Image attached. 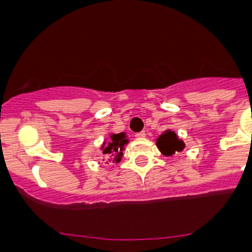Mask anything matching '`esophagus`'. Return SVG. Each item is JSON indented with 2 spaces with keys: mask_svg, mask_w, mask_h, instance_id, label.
Wrapping results in <instances>:
<instances>
[{
  "mask_svg": "<svg viewBox=\"0 0 252 252\" xmlns=\"http://www.w3.org/2000/svg\"><path fill=\"white\" fill-rule=\"evenodd\" d=\"M135 137H137L138 139H143V138H145V133L144 131H140V133L135 134Z\"/></svg>",
  "mask_w": 252,
  "mask_h": 252,
  "instance_id": "34e87169",
  "label": "esophagus"
}]
</instances>
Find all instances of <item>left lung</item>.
<instances>
[{"label": "left lung", "instance_id": "left-lung-1", "mask_svg": "<svg viewBox=\"0 0 252 252\" xmlns=\"http://www.w3.org/2000/svg\"><path fill=\"white\" fill-rule=\"evenodd\" d=\"M157 147L160 150L161 154L165 155V157H171V155L183 152L185 144L182 139H179L175 131L168 129L163 134H160L159 138H157Z\"/></svg>", "mask_w": 252, "mask_h": 252}]
</instances>
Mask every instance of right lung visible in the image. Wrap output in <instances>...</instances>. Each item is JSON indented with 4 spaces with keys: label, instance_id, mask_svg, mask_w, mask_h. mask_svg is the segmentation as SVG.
<instances>
[{
    "label": "right lung",
    "instance_id": "obj_1",
    "mask_svg": "<svg viewBox=\"0 0 252 252\" xmlns=\"http://www.w3.org/2000/svg\"><path fill=\"white\" fill-rule=\"evenodd\" d=\"M129 140L126 139V133L110 134V140L108 143H103L100 147L103 154L108 158V161L112 163H119L123 157L124 147L128 144Z\"/></svg>",
    "mask_w": 252,
    "mask_h": 252
}]
</instances>
